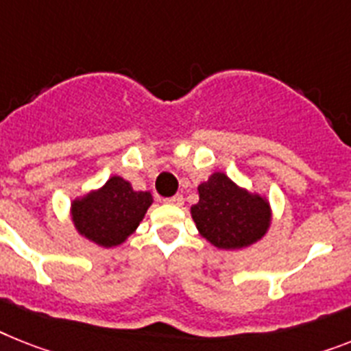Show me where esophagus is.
<instances>
[{
    "instance_id": "34e87169",
    "label": "esophagus",
    "mask_w": 351,
    "mask_h": 351,
    "mask_svg": "<svg viewBox=\"0 0 351 351\" xmlns=\"http://www.w3.org/2000/svg\"><path fill=\"white\" fill-rule=\"evenodd\" d=\"M165 202H167V204H173V206H181L182 202H184V199H182L181 193H176V195L165 199Z\"/></svg>"
}]
</instances>
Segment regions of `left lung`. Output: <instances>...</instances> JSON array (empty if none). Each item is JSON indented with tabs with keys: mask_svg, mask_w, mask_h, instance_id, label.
Here are the masks:
<instances>
[{
	"mask_svg": "<svg viewBox=\"0 0 351 351\" xmlns=\"http://www.w3.org/2000/svg\"><path fill=\"white\" fill-rule=\"evenodd\" d=\"M192 217L199 233L215 247L240 249L265 234L271 210L265 199L217 172L199 184V202L192 206Z\"/></svg>",
	"mask_w": 351,
	"mask_h": 351,
	"instance_id": "8db88e82",
	"label": "left lung"
}]
</instances>
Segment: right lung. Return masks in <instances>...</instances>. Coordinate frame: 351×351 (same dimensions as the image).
I'll return each mask as SVG.
<instances>
[{
  "instance_id": "right-lung-1",
  "label": "right lung",
  "mask_w": 351,
  "mask_h": 351,
  "mask_svg": "<svg viewBox=\"0 0 351 351\" xmlns=\"http://www.w3.org/2000/svg\"><path fill=\"white\" fill-rule=\"evenodd\" d=\"M150 204L149 192H134L130 182L114 176L100 190L75 201L71 215L80 234L98 245L112 247L138 228Z\"/></svg>"
}]
</instances>
